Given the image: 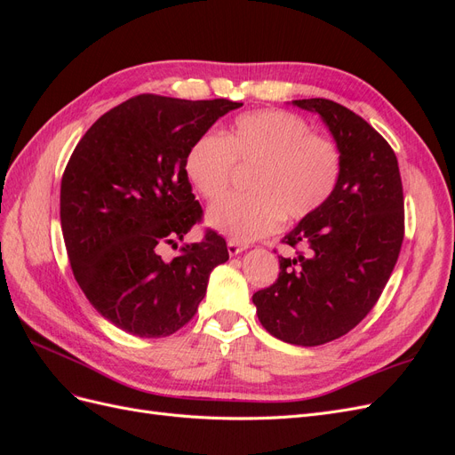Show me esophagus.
<instances>
[{"label": "esophagus", "mask_w": 455, "mask_h": 455, "mask_svg": "<svg viewBox=\"0 0 455 455\" xmlns=\"http://www.w3.org/2000/svg\"><path fill=\"white\" fill-rule=\"evenodd\" d=\"M246 249H249V244H243V243H239V241H228V252H229V256H237V254H241V252H244Z\"/></svg>", "instance_id": "34e87169"}]
</instances>
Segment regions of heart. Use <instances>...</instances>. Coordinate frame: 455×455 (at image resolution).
Returning <instances> with one entry per match:
<instances>
[{"mask_svg": "<svg viewBox=\"0 0 455 455\" xmlns=\"http://www.w3.org/2000/svg\"><path fill=\"white\" fill-rule=\"evenodd\" d=\"M233 164L252 167L249 194L211 206L206 224L222 235L251 243L277 231L283 218L301 222L332 199L339 186V146L315 134L309 123L284 109H258L235 117L224 136L203 132L184 157L189 184L206 201L224 197Z\"/></svg>", "mask_w": 455, "mask_h": 455, "instance_id": "heart-1", "label": "heart"}]
</instances>
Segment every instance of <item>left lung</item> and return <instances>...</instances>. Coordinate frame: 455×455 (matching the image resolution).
Instances as JSON below:
<instances>
[{
    "mask_svg": "<svg viewBox=\"0 0 455 455\" xmlns=\"http://www.w3.org/2000/svg\"><path fill=\"white\" fill-rule=\"evenodd\" d=\"M292 104L321 116L343 171L332 199L283 239L304 243L307 254L279 256L277 281L252 301L271 336L313 347L347 334L376 306L401 254L404 197L395 151L361 116L326 99Z\"/></svg>",
    "mask_w": 455,
    "mask_h": 455,
    "instance_id": "8db88e82",
    "label": "left lung"
}]
</instances>
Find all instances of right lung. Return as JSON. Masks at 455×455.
Segmentation results:
<instances>
[{
    "label": "right lung",
    "instance_id": "right-lung-1",
    "mask_svg": "<svg viewBox=\"0 0 455 455\" xmlns=\"http://www.w3.org/2000/svg\"><path fill=\"white\" fill-rule=\"evenodd\" d=\"M243 102L139 94L106 112L84 134L60 184V224L81 291L106 321L139 338H164L194 319L211 271L229 258L206 229L184 239L203 209L184 171L197 136Z\"/></svg>",
    "mask_w": 455,
    "mask_h": 455
}]
</instances>
